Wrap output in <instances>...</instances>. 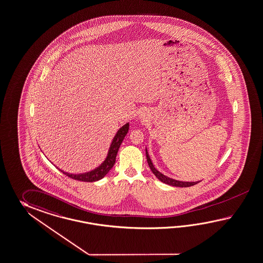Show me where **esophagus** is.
I'll return each instance as SVG.
<instances>
[{
  "mask_svg": "<svg viewBox=\"0 0 263 263\" xmlns=\"http://www.w3.org/2000/svg\"><path fill=\"white\" fill-rule=\"evenodd\" d=\"M146 114H145V113H143V112H141V114H140V116H139V117H140V119H141V120H146V118H147V117H146Z\"/></svg>",
  "mask_w": 263,
  "mask_h": 263,
  "instance_id": "34e87169",
  "label": "esophagus"
}]
</instances>
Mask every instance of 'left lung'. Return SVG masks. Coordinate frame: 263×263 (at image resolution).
Masks as SVG:
<instances>
[{
	"label": "left lung",
	"mask_w": 263,
	"mask_h": 263,
	"mask_svg": "<svg viewBox=\"0 0 263 263\" xmlns=\"http://www.w3.org/2000/svg\"><path fill=\"white\" fill-rule=\"evenodd\" d=\"M145 154H146L148 165L150 167L152 173L154 174L155 176L158 178V179H160V181L163 182V183H166L168 185L176 186V187H189V186L195 185V184L199 183V181H200V180H199V181H181V180H178V179L169 178V177H167L165 175L160 173L159 170L156 169V167L154 166L152 160L150 159V156H149V153H148L147 148H145Z\"/></svg>",
	"instance_id": "8db88e82"
}]
</instances>
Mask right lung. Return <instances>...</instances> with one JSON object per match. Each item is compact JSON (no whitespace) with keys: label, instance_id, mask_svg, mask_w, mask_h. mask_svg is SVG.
<instances>
[{"label":"right lung","instance_id":"right-lung-1","mask_svg":"<svg viewBox=\"0 0 263 263\" xmlns=\"http://www.w3.org/2000/svg\"><path fill=\"white\" fill-rule=\"evenodd\" d=\"M129 130V122H126L124 125H122L121 128L118 130V132L116 133L112 142L109 146L108 152L106 155V158L104 159L103 162L99 165V166L87 171V172H84V173H69L64 171L62 169L59 170L61 172H63L64 175H66L67 177H69L71 179H77V180H81V181H87V182H93V181H97L100 179H103L105 175H107L109 171L112 169V167L114 166L116 161V157L118 154L119 148L122 144V141L124 139V137L127 134Z\"/></svg>","mask_w":263,"mask_h":263}]
</instances>
